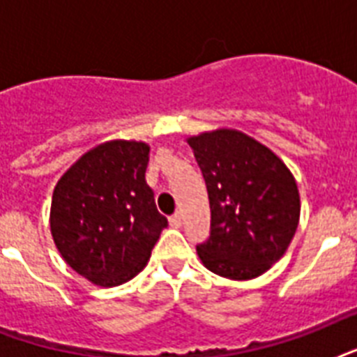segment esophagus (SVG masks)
<instances>
[{
	"label": "esophagus",
	"instance_id": "obj_1",
	"mask_svg": "<svg viewBox=\"0 0 357 357\" xmlns=\"http://www.w3.org/2000/svg\"><path fill=\"white\" fill-rule=\"evenodd\" d=\"M168 222H170V226H172V228H181L183 220H181V215H179V213H176V215H172V217L168 218Z\"/></svg>",
	"mask_w": 357,
	"mask_h": 357
}]
</instances>
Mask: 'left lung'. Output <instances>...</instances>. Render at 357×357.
<instances>
[{
  "label": "left lung",
  "mask_w": 357,
  "mask_h": 357,
  "mask_svg": "<svg viewBox=\"0 0 357 357\" xmlns=\"http://www.w3.org/2000/svg\"><path fill=\"white\" fill-rule=\"evenodd\" d=\"M209 195L211 235L196 246L204 266L228 280L265 274L293 241L300 220L296 179L254 137L218 128L187 139Z\"/></svg>",
  "instance_id": "1"
}]
</instances>
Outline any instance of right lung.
Returning <instances> with one entry per match:
<instances>
[{"label":"right lung","instance_id":"add662e5","mask_svg":"<svg viewBox=\"0 0 357 357\" xmlns=\"http://www.w3.org/2000/svg\"><path fill=\"white\" fill-rule=\"evenodd\" d=\"M148 161L146 142L107 140L83 153L53 189V243L94 285L114 287L137 276L168 226L146 183Z\"/></svg>","mask_w":357,"mask_h":357}]
</instances>
